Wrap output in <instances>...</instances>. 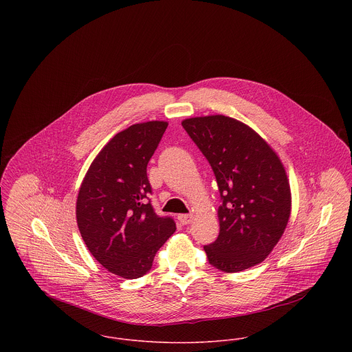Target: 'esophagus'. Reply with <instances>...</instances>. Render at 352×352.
Returning a JSON list of instances; mask_svg holds the SVG:
<instances>
[{
    "instance_id": "esophagus-1",
    "label": "esophagus",
    "mask_w": 352,
    "mask_h": 352,
    "mask_svg": "<svg viewBox=\"0 0 352 352\" xmlns=\"http://www.w3.org/2000/svg\"><path fill=\"white\" fill-rule=\"evenodd\" d=\"M177 219H179V222H180L182 225H188V223L192 222L194 215H192V214H180V215L177 217Z\"/></svg>"
}]
</instances>
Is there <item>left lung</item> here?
Masks as SVG:
<instances>
[{
	"label": "left lung",
	"instance_id": "obj_1",
	"mask_svg": "<svg viewBox=\"0 0 352 352\" xmlns=\"http://www.w3.org/2000/svg\"><path fill=\"white\" fill-rule=\"evenodd\" d=\"M182 124L208 161L222 201L219 234L203 247L208 263L223 272L261 263L282 237L292 210L279 157L251 127L229 116L191 118Z\"/></svg>",
	"mask_w": 352,
	"mask_h": 352
}]
</instances>
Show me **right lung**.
<instances>
[{
	"label": "right lung",
	"mask_w": 352,
	"mask_h": 352,
	"mask_svg": "<svg viewBox=\"0 0 352 352\" xmlns=\"http://www.w3.org/2000/svg\"><path fill=\"white\" fill-rule=\"evenodd\" d=\"M166 122L133 124L118 133L91 164L77 198V225L94 257L109 272L137 279L176 230L172 217L151 206L146 168Z\"/></svg>",
	"instance_id": "obj_1"
}]
</instances>
